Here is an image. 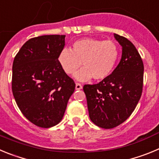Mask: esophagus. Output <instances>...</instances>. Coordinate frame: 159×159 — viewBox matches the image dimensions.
I'll return each instance as SVG.
<instances>
[{
  "label": "esophagus",
  "mask_w": 159,
  "mask_h": 159,
  "mask_svg": "<svg viewBox=\"0 0 159 159\" xmlns=\"http://www.w3.org/2000/svg\"><path fill=\"white\" fill-rule=\"evenodd\" d=\"M82 88H83V86L81 85L80 84H79V83H76V84H75V89L80 90V89H82Z\"/></svg>",
  "instance_id": "1"
}]
</instances>
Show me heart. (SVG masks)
<instances>
[{
    "instance_id": "heart-1",
    "label": "heart",
    "mask_w": 159,
    "mask_h": 159,
    "mask_svg": "<svg viewBox=\"0 0 159 159\" xmlns=\"http://www.w3.org/2000/svg\"><path fill=\"white\" fill-rule=\"evenodd\" d=\"M119 47L112 40L85 38L72 43L71 50L63 49L58 57L59 63L67 75H75L78 80L86 81L93 77L100 80L111 73L119 57Z\"/></svg>"
}]
</instances>
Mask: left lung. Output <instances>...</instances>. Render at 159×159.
I'll return each mask as SVG.
<instances>
[{"label": "left lung", "mask_w": 159, "mask_h": 159, "mask_svg": "<svg viewBox=\"0 0 159 159\" xmlns=\"http://www.w3.org/2000/svg\"><path fill=\"white\" fill-rule=\"evenodd\" d=\"M123 48L122 58L111 75L96 84H85L89 117L92 123L111 129L126 121L134 111L143 92V60L127 38L115 34Z\"/></svg>", "instance_id": "left-lung-1"}]
</instances>
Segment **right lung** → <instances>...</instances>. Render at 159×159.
I'll list each match as a JSON object with an SVG mask.
<instances>
[{
	"label": "right lung",
	"instance_id": "add662e5",
	"mask_svg": "<svg viewBox=\"0 0 159 159\" xmlns=\"http://www.w3.org/2000/svg\"><path fill=\"white\" fill-rule=\"evenodd\" d=\"M64 35H45L25 42L12 64V91L26 119L42 128L58 124L75 84L58 60Z\"/></svg>",
	"mask_w": 159,
	"mask_h": 159
}]
</instances>
